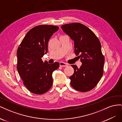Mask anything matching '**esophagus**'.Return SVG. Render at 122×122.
<instances>
[{
    "label": "esophagus",
    "instance_id": "34e87169",
    "mask_svg": "<svg viewBox=\"0 0 122 122\" xmlns=\"http://www.w3.org/2000/svg\"><path fill=\"white\" fill-rule=\"evenodd\" d=\"M60 65L61 67H67V66H68V65L65 63V62H60Z\"/></svg>",
    "mask_w": 122,
    "mask_h": 122
}]
</instances>
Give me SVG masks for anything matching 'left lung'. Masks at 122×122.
Returning <instances> with one entry per match:
<instances>
[{"label": "left lung", "mask_w": 122, "mask_h": 122, "mask_svg": "<svg viewBox=\"0 0 122 122\" xmlns=\"http://www.w3.org/2000/svg\"><path fill=\"white\" fill-rule=\"evenodd\" d=\"M61 28L74 41L75 53L82 64L79 68L71 65L74 72L70 77V83L77 91H89L96 86L103 74L104 56L101 43L90 28L80 23L65 24Z\"/></svg>", "instance_id": "obj_1"}]
</instances>
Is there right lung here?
<instances>
[{"label": "right lung", "mask_w": 122, "mask_h": 122, "mask_svg": "<svg viewBox=\"0 0 122 122\" xmlns=\"http://www.w3.org/2000/svg\"><path fill=\"white\" fill-rule=\"evenodd\" d=\"M58 29L50 25L36 26L28 31L18 48V72L24 86L34 94H43L52 86V73L60 64H49L41 58L47 52L51 36Z\"/></svg>", "instance_id": "right-lung-1"}]
</instances>
